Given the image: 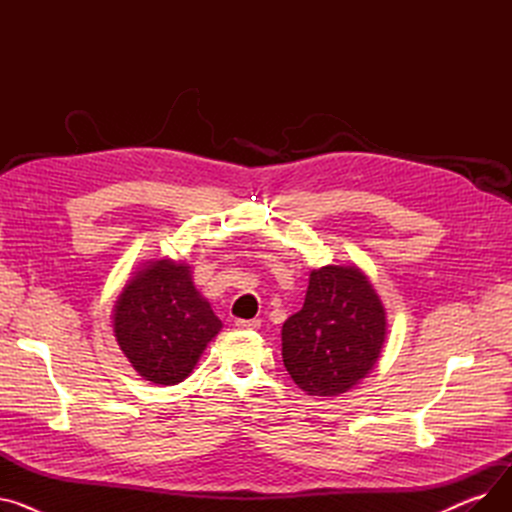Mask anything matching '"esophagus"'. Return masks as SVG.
Here are the masks:
<instances>
[{
    "instance_id": "obj_1",
    "label": "esophagus",
    "mask_w": 512,
    "mask_h": 512,
    "mask_svg": "<svg viewBox=\"0 0 512 512\" xmlns=\"http://www.w3.org/2000/svg\"><path fill=\"white\" fill-rule=\"evenodd\" d=\"M234 324L240 330H257L261 326V319H236Z\"/></svg>"
}]
</instances>
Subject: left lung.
I'll use <instances>...</instances> for the list:
<instances>
[{"instance_id":"1","label":"left lung","mask_w":512,"mask_h":512,"mask_svg":"<svg viewBox=\"0 0 512 512\" xmlns=\"http://www.w3.org/2000/svg\"><path fill=\"white\" fill-rule=\"evenodd\" d=\"M386 311L357 267L326 265L309 276L303 309L282 326V359L301 390L338 396L373 369Z\"/></svg>"}]
</instances>
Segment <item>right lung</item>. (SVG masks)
Returning a JSON list of instances; mask_svg holds the SVG:
<instances>
[{
  "label": "right lung",
  "mask_w": 512,
  "mask_h": 512,
  "mask_svg": "<svg viewBox=\"0 0 512 512\" xmlns=\"http://www.w3.org/2000/svg\"><path fill=\"white\" fill-rule=\"evenodd\" d=\"M222 321L193 286L188 265L153 261L122 290L114 334L145 380L174 386L197 365Z\"/></svg>",
  "instance_id": "obj_1"
}]
</instances>
